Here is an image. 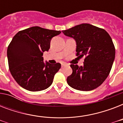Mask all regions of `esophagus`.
<instances>
[{
  "mask_svg": "<svg viewBox=\"0 0 123 123\" xmlns=\"http://www.w3.org/2000/svg\"><path fill=\"white\" fill-rule=\"evenodd\" d=\"M67 66V64H62V68H63V67H65V66Z\"/></svg>",
  "mask_w": 123,
  "mask_h": 123,
  "instance_id": "1",
  "label": "esophagus"
}]
</instances>
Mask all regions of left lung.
I'll return each instance as SVG.
<instances>
[{"label": "left lung", "mask_w": 123, "mask_h": 123, "mask_svg": "<svg viewBox=\"0 0 123 123\" xmlns=\"http://www.w3.org/2000/svg\"><path fill=\"white\" fill-rule=\"evenodd\" d=\"M62 32L75 39L77 55L85 57L83 66L70 65L73 72L67 78L68 85L82 91L99 87L109 76L115 59V47L110 35L89 24L77 25Z\"/></svg>", "instance_id": "1"}]
</instances>
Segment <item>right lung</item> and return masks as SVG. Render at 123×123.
Instances as JSON below:
<instances>
[{
  "mask_svg": "<svg viewBox=\"0 0 123 123\" xmlns=\"http://www.w3.org/2000/svg\"><path fill=\"white\" fill-rule=\"evenodd\" d=\"M61 32L36 26L19 31L13 37L7 50L9 68L22 87L40 91L52 85L61 64L44 62L43 55L49 50L52 37Z\"/></svg>",
  "mask_w": 123,
  "mask_h": 123,
  "instance_id": "1",
  "label": "right lung"
}]
</instances>
